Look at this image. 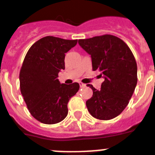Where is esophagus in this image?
I'll list each match as a JSON object with an SVG mask.
<instances>
[{"instance_id":"esophagus-1","label":"esophagus","mask_w":155,"mask_h":155,"mask_svg":"<svg viewBox=\"0 0 155 155\" xmlns=\"http://www.w3.org/2000/svg\"><path fill=\"white\" fill-rule=\"evenodd\" d=\"M79 84H80V87H81V88H84V87L86 86V84H83L82 82H79Z\"/></svg>"}]
</instances>
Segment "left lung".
<instances>
[{
	"label": "left lung",
	"mask_w": 155,
	"mask_h": 155,
	"mask_svg": "<svg viewBox=\"0 0 155 155\" xmlns=\"http://www.w3.org/2000/svg\"><path fill=\"white\" fill-rule=\"evenodd\" d=\"M78 44L91 55L93 71H100L104 81L86 107L92 117L110 120L125 110L137 84V65L133 52L122 40L105 34L88 39L78 40Z\"/></svg>",
	"instance_id": "left-lung-1"
}]
</instances>
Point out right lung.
<instances>
[{
    "instance_id": "right-lung-1",
    "label": "right lung",
    "mask_w": 155,
    "mask_h": 155,
    "mask_svg": "<svg viewBox=\"0 0 155 155\" xmlns=\"http://www.w3.org/2000/svg\"><path fill=\"white\" fill-rule=\"evenodd\" d=\"M78 40L47 36L28 50L19 73L20 91L31 115L44 124L63 121L68 114L67 104L79 90V84H61L59 73L65 69V53Z\"/></svg>"
}]
</instances>
